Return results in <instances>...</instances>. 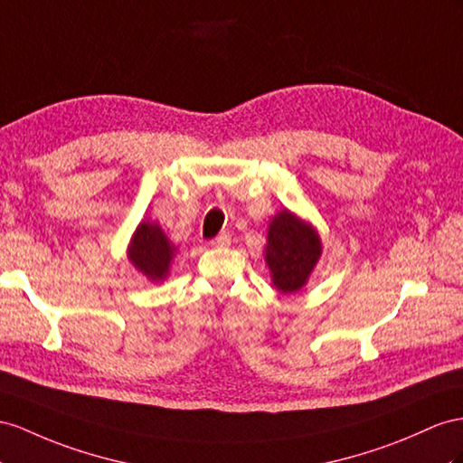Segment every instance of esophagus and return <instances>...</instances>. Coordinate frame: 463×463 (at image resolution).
<instances>
[{
  "mask_svg": "<svg viewBox=\"0 0 463 463\" xmlns=\"http://www.w3.org/2000/svg\"><path fill=\"white\" fill-rule=\"evenodd\" d=\"M211 244H213V246H217V248L229 246V244H231V234H229V232H221L219 236H215V239L211 241Z\"/></svg>",
  "mask_w": 463,
  "mask_h": 463,
  "instance_id": "obj_1",
  "label": "esophagus"
}]
</instances>
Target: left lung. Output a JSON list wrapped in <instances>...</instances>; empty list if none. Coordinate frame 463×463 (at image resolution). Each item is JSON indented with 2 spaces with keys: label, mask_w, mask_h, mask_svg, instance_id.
Returning a JSON list of instances; mask_svg holds the SVG:
<instances>
[{
  "label": "left lung",
  "mask_w": 463,
  "mask_h": 463,
  "mask_svg": "<svg viewBox=\"0 0 463 463\" xmlns=\"http://www.w3.org/2000/svg\"><path fill=\"white\" fill-rule=\"evenodd\" d=\"M321 252V236L311 222H305L288 209L271 219L264 254L271 283L278 291H299L309 281Z\"/></svg>",
  "instance_id": "left-lung-1"
}]
</instances>
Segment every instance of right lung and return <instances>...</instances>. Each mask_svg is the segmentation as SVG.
Segmentation results:
<instances>
[{
	"instance_id": "obj_1",
	"label": "right lung",
	"mask_w": 463,
	"mask_h": 463,
	"mask_svg": "<svg viewBox=\"0 0 463 463\" xmlns=\"http://www.w3.org/2000/svg\"><path fill=\"white\" fill-rule=\"evenodd\" d=\"M177 248L160 229L158 222L142 221L128 246V260L150 281H164Z\"/></svg>"
}]
</instances>
